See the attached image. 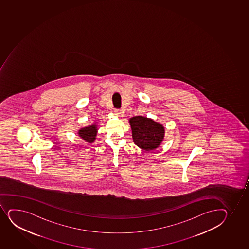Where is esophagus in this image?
Segmentation results:
<instances>
[{"instance_id": "34e87169", "label": "esophagus", "mask_w": 249, "mask_h": 249, "mask_svg": "<svg viewBox=\"0 0 249 249\" xmlns=\"http://www.w3.org/2000/svg\"><path fill=\"white\" fill-rule=\"evenodd\" d=\"M114 112L119 117H123V112L121 109H115L114 110Z\"/></svg>"}]
</instances>
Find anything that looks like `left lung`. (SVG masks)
Returning <instances> with one entry per match:
<instances>
[{
    "mask_svg": "<svg viewBox=\"0 0 249 249\" xmlns=\"http://www.w3.org/2000/svg\"><path fill=\"white\" fill-rule=\"evenodd\" d=\"M135 144L142 150H155L164 137V127L160 123L143 116H136L129 120Z\"/></svg>",
    "mask_w": 249,
    "mask_h": 249,
    "instance_id": "8db88e82",
    "label": "left lung"
}]
</instances>
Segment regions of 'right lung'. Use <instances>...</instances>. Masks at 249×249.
Returning <instances> with one entry per match:
<instances>
[{
    "label": "right lung",
    "instance_id": "1",
    "mask_svg": "<svg viewBox=\"0 0 249 249\" xmlns=\"http://www.w3.org/2000/svg\"><path fill=\"white\" fill-rule=\"evenodd\" d=\"M97 131H98L97 125L94 123L90 126H87L84 128L80 129L78 131V135L86 142L93 143L94 140L96 139Z\"/></svg>",
    "mask_w": 249,
    "mask_h": 249
}]
</instances>
